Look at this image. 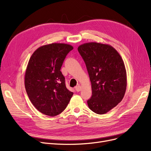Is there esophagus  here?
<instances>
[{
    "label": "esophagus",
    "mask_w": 151,
    "mask_h": 151,
    "mask_svg": "<svg viewBox=\"0 0 151 151\" xmlns=\"http://www.w3.org/2000/svg\"><path fill=\"white\" fill-rule=\"evenodd\" d=\"M82 89V88L81 86H77L76 87V90L77 91V92H79V91H81Z\"/></svg>",
    "instance_id": "obj_1"
}]
</instances>
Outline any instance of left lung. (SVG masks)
Instances as JSON below:
<instances>
[{
	"label": "left lung",
	"mask_w": 151,
	"mask_h": 151,
	"mask_svg": "<svg viewBox=\"0 0 151 151\" xmlns=\"http://www.w3.org/2000/svg\"><path fill=\"white\" fill-rule=\"evenodd\" d=\"M78 51L86 63L92 88L88 101L93 112L103 115L121 102L127 88V72L123 59L108 44L86 43Z\"/></svg>",
	"instance_id": "left-lung-1"
}]
</instances>
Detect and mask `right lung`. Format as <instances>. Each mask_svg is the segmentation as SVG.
<instances>
[{
	"mask_svg": "<svg viewBox=\"0 0 151 151\" xmlns=\"http://www.w3.org/2000/svg\"><path fill=\"white\" fill-rule=\"evenodd\" d=\"M73 48L65 43L45 45L36 49L29 58L24 77L26 91L32 104L44 115H59L72 96L60 68Z\"/></svg>",
	"mask_w": 151,
	"mask_h": 151,
	"instance_id": "right-lung-1",
	"label": "right lung"
}]
</instances>
